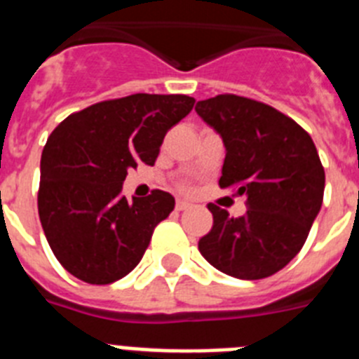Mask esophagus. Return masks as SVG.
Here are the masks:
<instances>
[{
	"mask_svg": "<svg viewBox=\"0 0 359 359\" xmlns=\"http://www.w3.org/2000/svg\"><path fill=\"white\" fill-rule=\"evenodd\" d=\"M189 208H190V203L183 201V199H177V201H176V210H177V212L189 210Z\"/></svg>",
	"mask_w": 359,
	"mask_h": 359,
	"instance_id": "obj_1",
	"label": "esophagus"
}]
</instances>
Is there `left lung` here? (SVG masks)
<instances>
[{"mask_svg":"<svg viewBox=\"0 0 359 359\" xmlns=\"http://www.w3.org/2000/svg\"><path fill=\"white\" fill-rule=\"evenodd\" d=\"M196 111L223 136L221 189L246 196V214L230 217L210 203L214 224L199 252L219 271L259 280L280 271L302 250L323 201L325 172L309 133L275 107L239 95H217Z\"/></svg>","mask_w":359,"mask_h":359,"instance_id":"1","label":"left lung"}]
</instances>
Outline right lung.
Wrapping results in <instances>:
<instances>
[{
	"label": "right lung",
	"instance_id": "1",
	"mask_svg": "<svg viewBox=\"0 0 359 359\" xmlns=\"http://www.w3.org/2000/svg\"><path fill=\"white\" fill-rule=\"evenodd\" d=\"M187 95L135 93L66 116L41 156L37 208L62 268L88 284H111L142 261L152 231L174 210L169 192L120 196L129 169L154 165L170 128L189 115Z\"/></svg>",
	"mask_w": 359,
	"mask_h": 359
}]
</instances>
